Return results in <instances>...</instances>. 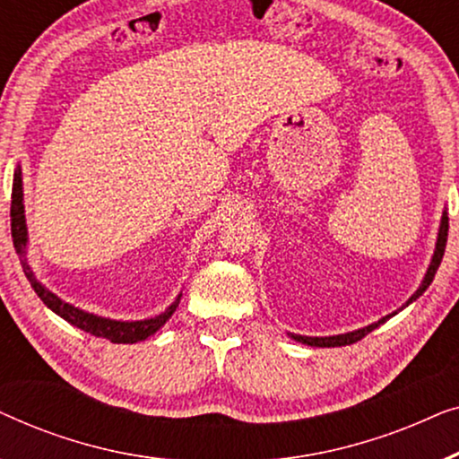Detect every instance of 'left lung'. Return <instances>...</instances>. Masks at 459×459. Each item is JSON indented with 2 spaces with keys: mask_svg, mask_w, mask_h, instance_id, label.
I'll use <instances>...</instances> for the list:
<instances>
[{
  "mask_svg": "<svg viewBox=\"0 0 459 459\" xmlns=\"http://www.w3.org/2000/svg\"><path fill=\"white\" fill-rule=\"evenodd\" d=\"M447 231H449V217H447V212H443L441 228H438V238H437L435 256H432V263H430L429 272H426V278H424V281H422V286L418 288L416 294H413V297H411L410 300H407L405 305L413 303V300H416V299L420 297V294H422V292L426 290V288L430 286V281H432V278H435L437 269H438V265H441V261H443V255H445V244H447ZM393 316H394V313H393ZM388 317H391V316H386V317L378 319V322L372 324V325H368V328H361V330L349 332V334L325 336V338H316V336H297V334H290V336L294 338V341H299V342H303V344H311V347H344V344H353V342H357V341H361L363 336H368L369 332L378 328L380 324H385Z\"/></svg>",
  "mask_w": 459,
  "mask_h": 459,
  "instance_id": "8db88e82",
  "label": "left lung"
}]
</instances>
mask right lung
Returning <instances> with one entry per match:
<instances>
[{
  "instance_id": "add662e5",
  "label": "right lung",
  "mask_w": 459,
  "mask_h": 459,
  "mask_svg": "<svg viewBox=\"0 0 459 459\" xmlns=\"http://www.w3.org/2000/svg\"><path fill=\"white\" fill-rule=\"evenodd\" d=\"M10 221H12V242H14L16 255H18V259H21L22 272H24V275H27V280L30 281V286H33L37 297H39L54 313H58L62 319H66L68 324L77 325V328H81L83 332H90V334L100 336V338H108L110 342H137V341H143V338H148L150 334H154V332L173 316V311L178 309L179 299L175 300V303L169 307L165 313H160V316H156L152 319H143V322H115V319L98 317V316H91V313L81 311V309H77V307L60 300L56 294L49 292L46 286H41V281H37L33 272H30V267L27 263V250H24L27 248V225H24L21 169H16L14 184H12Z\"/></svg>"
}]
</instances>
